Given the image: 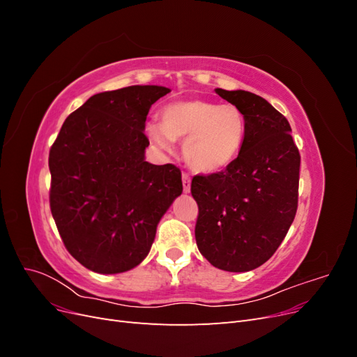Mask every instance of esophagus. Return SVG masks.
<instances>
[{
  "label": "esophagus",
  "mask_w": 357,
  "mask_h": 357,
  "mask_svg": "<svg viewBox=\"0 0 357 357\" xmlns=\"http://www.w3.org/2000/svg\"><path fill=\"white\" fill-rule=\"evenodd\" d=\"M181 181H183V190H185L186 193L190 192V176L188 174V172H183L181 174Z\"/></svg>",
  "instance_id": "esophagus-1"
}]
</instances>
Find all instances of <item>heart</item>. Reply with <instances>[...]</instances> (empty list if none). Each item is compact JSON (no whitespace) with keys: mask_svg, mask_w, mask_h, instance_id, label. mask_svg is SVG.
<instances>
[{"mask_svg":"<svg viewBox=\"0 0 357 357\" xmlns=\"http://www.w3.org/2000/svg\"><path fill=\"white\" fill-rule=\"evenodd\" d=\"M147 132L160 149H171L172 139H186L188 164L199 172L228 167L244 142V114L234 104L192 98L168 104L160 123H150Z\"/></svg>","mask_w":357,"mask_h":357,"instance_id":"b5f03b06","label":"heart"}]
</instances>
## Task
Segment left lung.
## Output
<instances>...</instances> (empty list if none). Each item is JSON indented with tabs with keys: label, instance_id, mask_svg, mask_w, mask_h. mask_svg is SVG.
<instances>
[{
	"label": "left lung",
	"instance_id": "1",
	"mask_svg": "<svg viewBox=\"0 0 357 357\" xmlns=\"http://www.w3.org/2000/svg\"><path fill=\"white\" fill-rule=\"evenodd\" d=\"M244 114V142L226 169L192 178L201 255L223 271L244 273L271 257L295 219L299 150L287 119L262 96L215 89Z\"/></svg>",
	"mask_w": 357,
	"mask_h": 357
}]
</instances>
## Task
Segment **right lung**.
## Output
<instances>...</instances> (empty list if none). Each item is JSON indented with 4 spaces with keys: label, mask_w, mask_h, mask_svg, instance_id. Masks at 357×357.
I'll return each instance as SVG.
<instances>
[{
    "label": "right lung",
    "mask_w": 357,
    "mask_h": 357,
    "mask_svg": "<svg viewBox=\"0 0 357 357\" xmlns=\"http://www.w3.org/2000/svg\"><path fill=\"white\" fill-rule=\"evenodd\" d=\"M168 92L128 86L96 93L66 119L50 147V211L63 245L91 271L117 274L142 262L183 190L176 165L144 160L147 113Z\"/></svg>",
    "instance_id": "1"
}]
</instances>
